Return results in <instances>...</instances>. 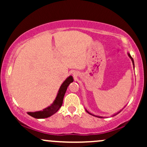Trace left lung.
Wrapping results in <instances>:
<instances>
[{
  "label": "left lung",
  "instance_id": "obj_1",
  "mask_svg": "<svg viewBox=\"0 0 147 147\" xmlns=\"http://www.w3.org/2000/svg\"><path fill=\"white\" fill-rule=\"evenodd\" d=\"M128 55H129V57H130V58H131V61H132V63H133V67H134V61H133V59L132 58V57H131V55H130V54H129V53H128ZM86 112H87V113H89V114L92 115H93V116H95V115H94L91 114V113H89V112H88V111L87 110H86ZM120 111H119V112H120ZM119 112H118L117 114H118V113H119ZM117 114H115V115H113V116H115V115H117ZM96 117H101V118H102V117H100V116H96Z\"/></svg>",
  "mask_w": 147,
  "mask_h": 147
}]
</instances>
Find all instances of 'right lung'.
Wrapping results in <instances>:
<instances>
[{
	"label": "right lung",
	"mask_w": 147,
	"mask_h": 147,
	"mask_svg": "<svg viewBox=\"0 0 147 147\" xmlns=\"http://www.w3.org/2000/svg\"><path fill=\"white\" fill-rule=\"evenodd\" d=\"M73 80V77L72 76H69L68 78L64 81L63 83L60 86L56 99L50 106L45 108L43 111H36V112H28V114L30 115L32 117L36 118V119H43V118L50 117L52 115L55 114V113H57L61 108V106H62L64 95H65L69 84L72 83Z\"/></svg>",
	"instance_id": "obj_1"
}]
</instances>
